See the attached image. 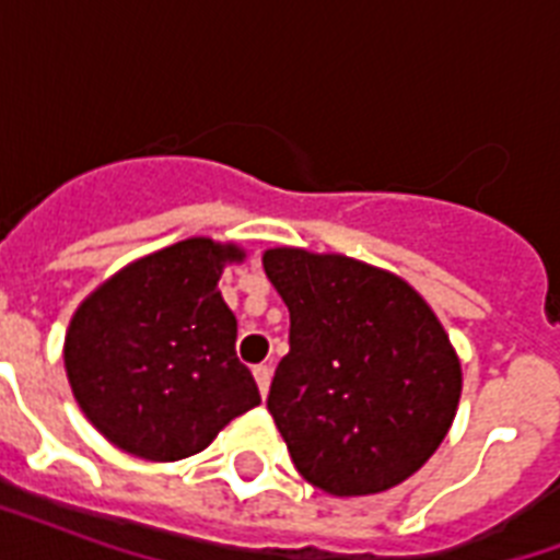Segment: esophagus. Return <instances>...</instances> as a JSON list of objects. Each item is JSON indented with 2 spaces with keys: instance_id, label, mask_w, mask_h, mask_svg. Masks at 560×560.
<instances>
[{
  "instance_id": "obj_1",
  "label": "esophagus",
  "mask_w": 560,
  "mask_h": 560,
  "mask_svg": "<svg viewBox=\"0 0 560 560\" xmlns=\"http://www.w3.org/2000/svg\"><path fill=\"white\" fill-rule=\"evenodd\" d=\"M253 374H255V383H258V389H261V395H267V389H270L272 369L267 366V363H261V366L253 369Z\"/></svg>"
}]
</instances>
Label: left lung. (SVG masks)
<instances>
[{"instance_id": "8db88e82", "label": "left lung", "mask_w": 560, "mask_h": 560, "mask_svg": "<svg viewBox=\"0 0 560 560\" xmlns=\"http://www.w3.org/2000/svg\"><path fill=\"white\" fill-rule=\"evenodd\" d=\"M290 311L270 409L296 470L334 497L412 477L451 430L462 366L424 299L395 272L296 246L264 253Z\"/></svg>"}]
</instances>
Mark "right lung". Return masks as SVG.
I'll return each mask as SVG.
<instances>
[{
    "mask_svg": "<svg viewBox=\"0 0 560 560\" xmlns=\"http://www.w3.org/2000/svg\"><path fill=\"white\" fill-rule=\"evenodd\" d=\"M232 261H244L241 246L188 237L127 264L74 311L66 377L107 442L139 459L177 462L261 404L218 290Z\"/></svg>",
    "mask_w": 560,
    "mask_h": 560,
    "instance_id": "right-lung-1",
    "label": "right lung"
}]
</instances>
